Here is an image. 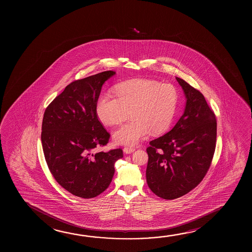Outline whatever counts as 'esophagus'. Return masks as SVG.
<instances>
[{"mask_svg": "<svg viewBox=\"0 0 252 252\" xmlns=\"http://www.w3.org/2000/svg\"><path fill=\"white\" fill-rule=\"evenodd\" d=\"M123 150H124V152L126 153V154H131V153L133 152L135 149H133V148H131V147H125Z\"/></svg>", "mask_w": 252, "mask_h": 252, "instance_id": "34e87169", "label": "esophagus"}]
</instances>
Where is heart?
I'll return each mask as SVG.
<instances>
[{
    "label": "heart",
    "mask_w": 252,
    "mask_h": 252,
    "mask_svg": "<svg viewBox=\"0 0 252 252\" xmlns=\"http://www.w3.org/2000/svg\"><path fill=\"white\" fill-rule=\"evenodd\" d=\"M113 93L100 95L95 113L103 124L112 126L124 120L129 112L131 120L112 132L116 144H137L149 132L161 134L172 124L179 102V93L173 84L135 79L117 85Z\"/></svg>",
    "instance_id": "heart-1"
}]
</instances>
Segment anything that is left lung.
<instances>
[{
  "label": "left lung",
  "mask_w": 252,
  "mask_h": 252,
  "mask_svg": "<svg viewBox=\"0 0 252 252\" xmlns=\"http://www.w3.org/2000/svg\"><path fill=\"white\" fill-rule=\"evenodd\" d=\"M186 96L185 112L169 132L149 142L147 183L158 197L174 199L205 178L214 157L216 116L202 93L177 77Z\"/></svg>",
  "instance_id": "8db88e82"
}]
</instances>
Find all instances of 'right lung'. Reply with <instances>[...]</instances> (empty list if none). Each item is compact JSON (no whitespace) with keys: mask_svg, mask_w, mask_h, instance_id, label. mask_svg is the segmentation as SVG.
Wrapping results in <instances>:
<instances>
[{"mask_svg":"<svg viewBox=\"0 0 252 252\" xmlns=\"http://www.w3.org/2000/svg\"><path fill=\"white\" fill-rule=\"evenodd\" d=\"M115 74L104 71L69 83L46 107L42 122L43 151L50 172L65 190L80 198H95L106 190L123 157L121 149L93 154L111 134L95 113L104 82Z\"/></svg>","mask_w":252,"mask_h":252,"instance_id":"right-lung-1","label":"right lung"}]
</instances>
